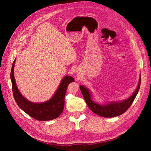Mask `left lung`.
I'll use <instances>...</instances> for the list:
<instances>
[{
  "mask_svg": "<svg viewBox=\"0 0 151 151\" xmlns=\"http://www.w3.org/2000/svg\"><path fill=\"white\" fill-rule=\"evenodd\" d=\"M141 76H140L137 87L130 97L123 101L108 102L104 104H99L93 101V94L91 91L86 86H80V89L85 101L91 111L101 116L111 118L119 116L125 113L133 103L137 94L140 86Z\"/></svg>",
  "mask_w": 151,
  "mask_h": 151,
  "instance_id": "obj_1",
  "label": "left lung"
}]
</instances>
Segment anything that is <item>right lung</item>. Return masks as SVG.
Listing matches in <instances>:
<instances>
[{
    "instance_id": "1",
    "label": "right lung",
    "mask_w": 151,
    "mask_h": 151,
    "mask_svg": "<svg viewBox=\"0 0 151 151\" xmlns=\"http://www.w3.org/2000/svg\"><path fill=\"white\" fill-rule=\"evenodd\" d=\"M15 62L16 60L12 63L11 80L13 96L18 106L29 116L39 121H48L58 118L64 108L65 95L67 86L70 83L74 82V79L71 76H65L62 79L55 93L49 100L42 103H33L22 96L17 88L14 76Z\"/></svg>"
}]
</instances>
